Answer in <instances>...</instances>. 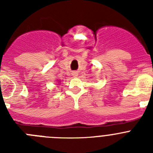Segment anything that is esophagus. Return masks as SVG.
Wrapping results in <instances>:
<instances>
[{
	"instance_id": "34e87169",
	"label": "esophagus",
	"mask_w": 153,
	"mask_h": 153,
	"mask_svg": "<svg viewBox=\"0 0 153 153\" xmlns=\"http://www.w3.org/2000/svg\"><path fill=\"white\" fill-rule=\"evenodd\" d=\"M72 75L74 76V77H76V76H78V73L77 72H73L72 73Z\"/></svg>"
}]
</instances>
